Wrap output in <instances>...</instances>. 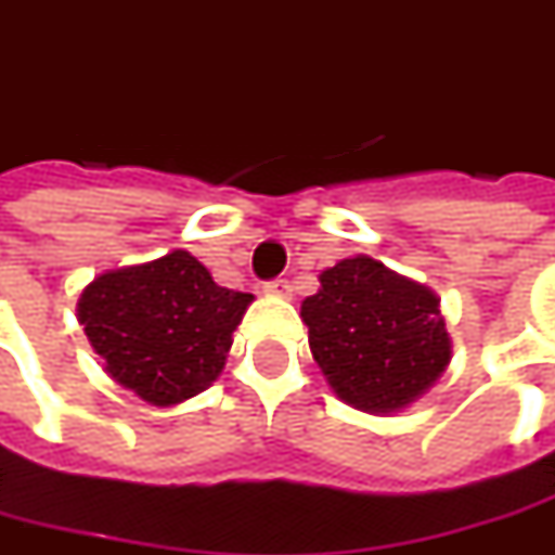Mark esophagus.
Wrapping results in <instances>:
<instances>
[{
	"mask_svg": "<svg viewBox=\"0 0 555 555\" xmlns=\"http://www.w3.org/2000/svg\"><path fill=\"white\" fill-rule=\"evenodd\" d=\"M263 292L273 297H288L292 295V285H288V279H273V282L263 285Z\"/></svg>",
	"mask_w": 555,
	"mask_h": 555,
	"instance_id": "34e87169",
	"label": "esophagus"
}]
</instances>
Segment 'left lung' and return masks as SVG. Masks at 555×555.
<instances>
[{
	"mask_svg": "<svg viewBox=\"0 0 555 555\" xmlns=\"http://www.w3.org/2000/svg\"><path fill=\"white\" fill-rule=\"evenodd\" d=\"M300 319L328 387L369 414L411 409L451 362L436 292L369 255L325 267Z\"/></svg>",
	"mask_w": 555,
	"mask_h": 555,
	"instance_id": "1",
	"label": "left lung"
}]
</instances>
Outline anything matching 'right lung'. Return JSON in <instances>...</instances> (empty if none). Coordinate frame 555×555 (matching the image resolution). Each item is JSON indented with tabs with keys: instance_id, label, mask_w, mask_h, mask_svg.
<instances>
[{
	"instance_id": "right-lung-1",
	"label": "right lung",
	"mask_w": 555,
	"mask_h": 555,
	"mask_svg": "<svg viewBox=\"0 0 555 555\" xmlns=\"http://www.w3.org/2000/svg\"><path fill=\"white\" fill-rule=\"evenodd\" d=\"M251 300L220 288L190 251L175 248L91 279L76 319L119 387L171 409L218 380Z\"/></svg>"
}]
</instances>
